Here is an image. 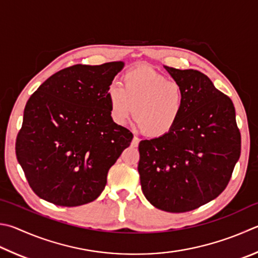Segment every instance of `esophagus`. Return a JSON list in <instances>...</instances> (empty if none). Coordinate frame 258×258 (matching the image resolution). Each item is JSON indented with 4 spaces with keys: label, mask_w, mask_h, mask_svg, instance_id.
Segmentation results:
<instances>
[{
    "label": "esophagus",
    "mask_w": 258,
    "mask_h": 258,
    "mask_svg": "<svg viewBox=\"0 0 258 258\" xmlns=\"http://www.w3.org/2000/svg\"><path fill=\"white\" fill-rule=\"evenodd\" d=\"M139 143H140V139L138 137H134L133 140H132V145H133V147H138Z\"/></svg>",
    "instance_id": "obj_1"
}]
</instances>
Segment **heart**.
<instances>
[{"instance_id": "1", "label": "heart", "mask_w": 258, "mask_h": 258, "mask_svg": "<svg viewBox=\"0 0 258 258\" xmlns=\"http://www.w3.org/2000/svg\"><path fill=\"white\" fill-rule=\"evenodd\" d=\"M110 117L124 125L132 115L140 130L152 138L170 133L184 110V91L179 83L148 67L126 72L121 86L113 83L107 91Z\"/></svg>"}]
</instances>
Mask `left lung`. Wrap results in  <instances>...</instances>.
<instances>
[{
	"mask_svg": "<svg viewBox=\"0 0 258 258\" xmlns=\"http://www.w3.org/2000/svg\"><path fill=\"white\" fill-rule=\"evenodd\" d=\"M184 91V110L165 137L139 144L142 191L166 212L195 210L222 193L240 157L241 138L230 98L196 70L165 67Z\"/></svg>",
	"mask_w": 258,
	"mask_h": 258,
	"instance_id": "left-lung-1",
	"label": "left lung"
}]
</instances>
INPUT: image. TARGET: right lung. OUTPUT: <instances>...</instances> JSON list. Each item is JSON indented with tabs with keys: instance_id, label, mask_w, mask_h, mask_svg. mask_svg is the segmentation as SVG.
<instances>
[{
	"instance_id": "right-lung-1",
	"label": "right lung",
	"mask_w": 258,
	"mask_h": 258,
	"mask_svg": "<svg viewBox=\"0 0 258 258\" xmlns=\"http://www.w3.org/2000/svg\"><path fill=\"white\" fill-rule=\"evenodd\" d=\"M123 62L60 70L32 93L16 154L31 189L59 207L95 201L133 134L111 119L107 91Z\"/></svg>"
}]
</instances>
